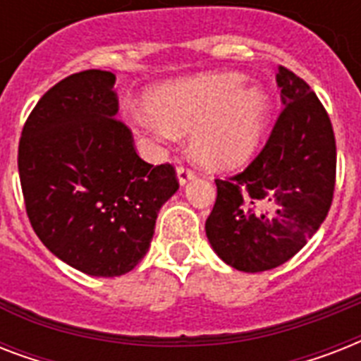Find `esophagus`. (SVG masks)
<instances>
[{
    "instance_id": "34e87169",
    "label": "esophagus",
    "mask_w": 361,
    "mask_h": 361,
    "mask_svg": "<svg viewBox=\"0 0 361 361\" xmlns=\"http://www.w3.org/2000/svg\"><path fill=\"white\" fill-rule=\"evenodd\" d=\"M176 174H178V181H180V185H185L187 181L192 180L195 172H192L191 169H187V166H178Z\"/></svg>"
}]
</instances>
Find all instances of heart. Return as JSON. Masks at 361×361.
I'll list each match as a JSON object with an SVG mask.
<instances>
[{"label": "heart", "instance_id": "b5f03b06", "mask_svg": "<svg viewBox=\"0 0 361 361\" xmlns=\"http://www.w3.org/2000/svg\"><path fill=\"white\" fill-rule=\"evenodd\" d=\"M269 109L264 87L245 86V76L238 73H214L159 87L147 99L149 112H133L130 121L159 138L191 133L197 161L209 169L232 170L257 153Z\"/></svg>", "mask_w": 361, "mask_h": 361}]
</instances>
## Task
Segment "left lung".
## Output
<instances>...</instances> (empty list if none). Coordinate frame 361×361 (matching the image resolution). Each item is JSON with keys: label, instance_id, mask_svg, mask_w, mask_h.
Wrapping results in <instances>:
<instances>
[{"label": "left lung", "instance_id": "obj_1", "mask_svg": "<svg viewBox=\"0 0 361 361\" xmlns=\"http://www.w3.org/2000/svg\"><path fill=\"white\" fill-rule=\"evenodd\" d=\"M283 112L243 172L215 180L206 236L232 268L257 274L290 260L328 215L336 187V136L319 97L286 67L275 75Z\"/></svg>", "mask_w": 361, "mask_h": 361}]
</instances>
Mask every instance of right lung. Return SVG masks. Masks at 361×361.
Listing matches in <instances>:
<instances>
[{
    "mask_svg": "<svg viewBox=\"0 0 361 361\" xmlns=\"http://www.w3.org/2000/svg\"><path fill=\"white\" fill-rule=\"evenodd\" d=\"M116 76L90 69L50 87L18 144L25 212L59 260L118 277L146 257L161 206L178 191L172 164L138 157L118 114Z\"/></svg>",
    "mask_w": 361,
    "mask_h": 361,
    "instance_id": "right-lung-1",
    "label": "right lung"
}]
</instances>
